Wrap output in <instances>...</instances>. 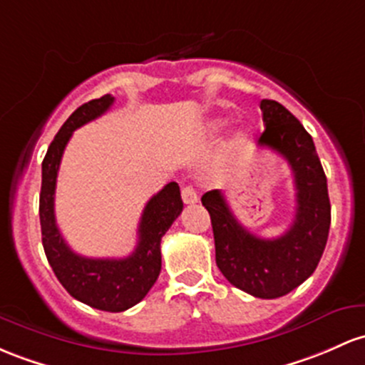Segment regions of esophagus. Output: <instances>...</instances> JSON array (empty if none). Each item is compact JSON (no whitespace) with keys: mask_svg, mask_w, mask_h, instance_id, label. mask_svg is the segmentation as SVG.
I'll return each instance as SVG.
<instances>
[{"mask_svg":"<svg viewBox=\"0 0 365 365\" xmlns=\"http://www.w3.org/2000/svg\"><path fill=\"white\" fill-rule=\"evenodd\" d=\"M182 199H183V202H185V204L197 202V199H199L197 192H195L194 187H190V185L183 187V189H182Z\"/></svg>","mask_w":365,"mask_h":365,"instance_id":"1","label":"esophagus"}]
</instances>
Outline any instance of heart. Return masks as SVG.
I'll return each mask as SVG.
<instances>
[{
  "instance_id": "obj_1",
  "label": "heart",
  "mask_w": 365,
  "mask_h": 365,
  "mask_svg": "<svg viewBox=\"0 0 365 365\" xmlns=\"http://www.w3.org/2000/svg\"><path fill=\"white\" fill-rule=\"evenodd\" d=\"M220 124H222V123H218V124H216V126H220ZM241 140H242V137H241Z\"/></svg>"
}]
</instances>
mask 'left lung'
Returning <instances> with one entry per match:
<instances>
[{
    "label": "left lung",
    "mask_w": 365,
    "mask_h": 365,
    "mask_svg": "<svg viewBox=\"0 0 365 365\" xmlns=\"http://www.w3.org/2000/svg\"><path fill=\"white\" fill-rule=\"evenodd\" d=\"M265 131L259 147L282 155L294 176L293 225L277 239H259L232 213L222 190L202 195L211 216L216 265L232 286L256 298L274 299L291 293L317 268L331 225L327 178L303 124L275 100H262Z\"/></svg>",
    "instance_id": "obj_1"
}]
</instances>
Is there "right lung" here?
<instances>
[{"label":"right lung","mask_w":365,"mask_h":365,"mask_svg":"<svg viewBox=\"0 0 365 365\" xmlns=\"http://www.w3.org/2000/svg\"><path fill=\"white\" fill-rule=\"evenodd\" d=\"M114 103L112 95L90 100L69 115L48 147L41 166L39 222L48 263L72 298L103 312H124L145 298L161 272V239L182 213L178 183L170 182L145 204L138 242L126 258H86L71 250L55 222V187L63 149L72 131L100 118Z\"/></svg>","instance_id":"right-lung-1"}]
</instances>
